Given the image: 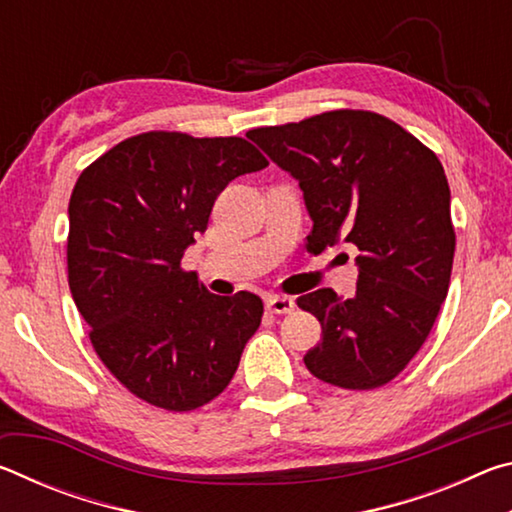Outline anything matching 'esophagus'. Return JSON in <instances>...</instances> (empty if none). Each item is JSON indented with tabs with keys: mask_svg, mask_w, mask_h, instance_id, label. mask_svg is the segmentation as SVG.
Masks as SVG:
<instances>
[{
	"mask_svg": "<svg viewBox=\"0 0 512 512\" xmlns=\"http://www.w3.org/2000/svg\"><path fill=\"white\" fill-rule=\"evenodd\" d=\"M266 307L268 311H273V314H289L296 307V302L289 296H268L266 298Z\"/></svg>",
	"mask_w": 512,
	"mask_h": 512,
	"instance_id": "obj_1",
	"label": "esophagus"
}]
</instances>
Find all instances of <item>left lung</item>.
<instances>
[{
  "label": "left lung",
  "mask_w": 512,
  "mask_h": 512,
  "mask_svg": "<svg viewBox=\"0 0 512 512\" xmlns=\"http://www.w3.org/2000/svg\"><path fill=\"white\" fill-rule=\"evenodd\" d=\"M248 137L298 180L314 221L309 246L345 239L359 248L352 298L332 289L298 298L323 327L307 370L352 391L388 384L422 348L447 298L456 235L443 164L368 110L323 112Z\"/></svg>",
  "instance_id": "8db88e82"
}]
</instances>
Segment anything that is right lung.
Listing matches in <instances>:
<instances>
[{
    "mask_svg": "<svg viewBox=\"0 0 512 512\" xmlns=\"http://www.w3.org/2000/svg\"><path fill=\"white\" fill-rule=\"evenodd\" d=\"M241 137L153 131L112 146L69 198V291L128 391L192 411L225 391L262 323L255 293L214 296L180 268L225 185L266 167Z\"/></svg>",
    "mask_w": 512,
    "mask_h": 512,
    "instance_id": "add662e5",
    "label": "right lung"
}]
</instances>
